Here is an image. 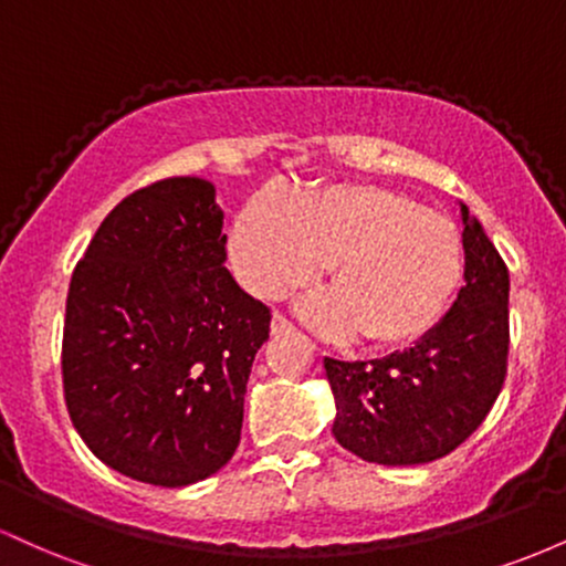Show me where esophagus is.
Segmentation results:
<instances>
[{
	"label": "esophagus",
	"mask_w": 566,
	"mask_h": 566,
	"mask_svg": "<svg viewBox=\"0 0 566 566\" xmlns=\"http://www.w3.org/2000/svg\"><path fill=\"white\" fill-rule=\"evenodd\" d=\"M292 322L284 319L282 314H274V319H271V335H284V333H292Z\"/></svg>",
	"instance_id": "34e87169"
}]
</instances>
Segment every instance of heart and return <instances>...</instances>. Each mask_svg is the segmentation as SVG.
Here are the masks:
<instances>
[{"label": "heart", "instance_id": "1", "mask_svg": "<svg viewBox=\"0 0 566 566\" xmlns=\"http://www.w3.org/2000/svg\"><path fill=\"white\" fill-rule=\"evenodd\" d=\"M231 263L239 282L269 301L311 284L327 265L333 290L305 301V319L327 335L361 333L380 348L423 337L465 271L450 218L365 184L311 188L292 201L258 193L233 220Z\"/></svg>", "mask_w": 566, "mask_h": 566}]
</instances>
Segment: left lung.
<instances>
[{"label": "left lung", "instance_id": "obj_1", "mask_svg": "<svg viewBox=\"0 0 566 566\" xmlns=\"http://www.w3.org/2000/svg\"><path fill=\"white\" fill-rule=\"evenodd\" d=\"M463 216L465 284L450 314L415 343L373 361L324 359L337 444L380 465H420L458 450L484 423L509 369V265Z\"/></svg>", "mask_w": 566, "mask_h": 566}]
</instances>
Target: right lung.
Segmentation results:
<instances>
[{
	"mask_svg": "<svg viewBox=\"0 0 566 566\" xmlns=\"http://www.w3.org/2000/svg\"><path fill=\"white\" fill-rule=\"evenodd\" d=\"M220 231L210 180H157L108 212L71 274L61 350L71 423L135 482H201L239 447L271 311L233 282Z\"/></svg>",
	"mask_w": 566,
	"mask_h": 566,
	"instance_id": "obj_1",
	"label": "right lung"
}]
</instances>
